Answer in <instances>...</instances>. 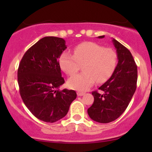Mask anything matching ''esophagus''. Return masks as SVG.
<instances>
[{
	"mask_svg": "<svg viewBox=\"0 0 152 152\" xmlns=\"http://www.w3.org/2000/svg\"><path fill=\"white\" fill-rule=\"evenodd\" d=\"M85 94V93H83V92H81V91H78L77 92V95L78 96H83Z\"/></svg>",
	"mask_w": 152,
	"mask_h": 152,
	"instance_id": "34e87169",
	"label": "esophagus"
}]
</instances>
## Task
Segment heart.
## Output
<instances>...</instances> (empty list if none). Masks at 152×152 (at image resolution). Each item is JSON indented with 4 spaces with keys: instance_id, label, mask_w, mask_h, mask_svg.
I'll use <instances>...</instances> for the list:
<instances>
[{
    "instance_id": "heart-1",
    "label": "heart",
    "mask_w": 152,
    "mask_h": 152,
    "mask_svg": "<svg viewBox=\"0 0 152 152\" xmlns=\"http://www.w3.org/2000/svg\"><path fill=\"white\" fill-rule=\"evenodd\" d=\"M116 50L104 48L96 43L86 41L76 45L74 54L64 51L59 57V66L66 74L73 75L83 64V72L75 74L68 80V86L72 89L85 91L96 81L104 83L114 74L117 66Z\"/></svg>"
}]
</instances>
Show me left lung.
<instances>
[{"label": "left lung", "mask_w": 152, "mask_h": 152, "mask_svg": "<svg viewBox=\"0 0 152 152\" xmlns=\"http://www.w3.org/2000/svg\"><path fill=\"white\" fill-rule=\"evenodd\" d=\"M104 36H99L103 38ZM116 49L118 64L111 78L94 91V104L88 108V116L99 123H109L124 112L137 89V66L129 50L116 40H112Z\"/></svg>", "instance_id": "8db88e82"}]
</instances>
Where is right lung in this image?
I'll list each match as a JSON object with an SVG mask.
<instances>
[{
    "mask_svg": "<svg viewBox=\"0 0 152 152\" xmlns=\"http://www.w3.org/2000/svg\"><path fill=\"white\" fill-rule=\"evenodd\" d=\"M65 43L61 38H41L26 52L18 66L23 102L34 116L48 123L64 118L77 96L74 90L58 89L65 82L58 63Z\"/></svg>",
    "mask_w": 152,
    "mask_h": 152,
    "instance_id": "obj_1",
    "label": "right lung"
}]
</instances>
